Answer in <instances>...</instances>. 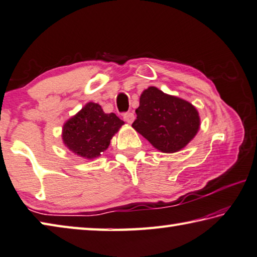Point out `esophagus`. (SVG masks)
I'll list each match as a JSON object with an SVG mask.
<instances>
[{
  "instance_id": "obj_1",
  "label": "esophagus",
  "mask_w": 257,
  "mask_h": 257,
  "mask_svg": "<svg viewBox=\"0 0 257 257\" xmlns=\"http://www.w3.org/2000/svg\"><path fill=\"white\" fill-rule=\"evenodd\" d=\"M123 119L127 121L128 123H133L135 120V114L134 112H124L123 113Z\"/></svg>"
}]
</instances>
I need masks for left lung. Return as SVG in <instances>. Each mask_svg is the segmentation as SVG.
Here are the masks:
<instances>
[{"label":"left lung","instance_id":"obj_1","mask_svg":"<svg viewBox=\"0 0 257 257\" xmlns=\"http://www.w3.org/2000/svg\"><path fill=\"white\" fill-rule=\"evenodd\" d=\"M133 127L162 153L182 150L196 134L200 119L192 103L149 87L140 95Z\"/></svg>","mask_w":257,"mask_h":257}]
</instances>
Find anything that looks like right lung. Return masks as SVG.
Returning a JSON list of instances; mask_svg holds the SVG:
<instances>
[{
	"mask_svg": "<svg viewBox=\"0 0 257 257\" xmlns=\"http://www.w3.org/2000/svg\"><path fill=\"white\" fill-rule=\"evenodd\" d=\"M123 123L113 112L104 113L100 104L88 102L63 124V144L80 157L97 158Z\"/></svg>",
	"mask_w": 257,
	"mask_h": 257,
	"instance_id": "add662e5",
	"label": "right lung"
}]
</instances>
